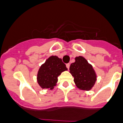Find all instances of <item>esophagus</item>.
Returning a JSON list of instances; mask_svg holds the SVG:
<instances>
[{"mask_svg":"<svg viewBox=\"0 0 123 123\" xmlns=\"http://www.w3.org/2000/svg\"><path fill=\"white\" fill-rule=\"evenodd\" d=\"M70 63H67V65H66V66H67V68L68 69H69V68H70Z\"/></svg>","mask_w":123,"mask_h":123,"instance_id":"esophagus-1","label":"esophagus"}]
</instances>
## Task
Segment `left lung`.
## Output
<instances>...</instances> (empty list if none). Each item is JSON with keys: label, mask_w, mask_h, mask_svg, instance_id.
<instances>
[{"label": "left lung", "mask_w": 123, "mask_h": 123, "mask_svg": "<svg viewBox=\"0 0 123 123\" xmlns=\"http://www.w3.org/2000/svg\"><path fill=\"white\" fill-rule=\"evenodd\" d=\"M75 60L70 67V73L74 77V82L80 90L90 91L97 81V74L92 65L84 57L77 56Z\"/></svg>", "instance_id": "left-lung-1"}]
</instances>
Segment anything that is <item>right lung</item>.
Masks as SVG:
<instances>
[{"label": "right lung", "instance_id": "obj_1", "mask_svg": "<svg viewBox=\"0 0 123 123\" xmlns=\"http://www.w3.org/2000/svg\"><path fill=\"white\" fill-rule=\"evenodd\" d=\"M67 70L62 60L57 56H51L38 70L36 77L37 84L42 89L53 90L56 86L58 76Z\"/></svg>", "mask_w": 123, "mask_h": 123}]
</instances>
